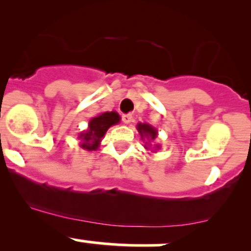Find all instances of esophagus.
<instances>
[{
  "mask_svg": "<svg viewBox=\"0 0 251 251\" xmlns=\"http://www.w3.org/2000/svg\"><path fill=\"white\" fill-rule=\"evenodd\" d=\"M121 119H123L124 124H130L132 121V115L131 114H123Z\"/></svg>",
  "mask_w": 251,
  "mask_h": 251,
  "instance_id": "1",
  "label": "esophagus"
}]
</instances>
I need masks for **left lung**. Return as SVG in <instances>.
<instances>
[{"instance_id": "left-lung-1", "label": "left lung", "mask_w": 251, "mask_h": 251, "mask_svg": "<svg viewBox=\"0 0 251 251\" xmlns=\"http://www.w3.org/2000/svg\"><path fill=\"white\" fill-rule=\"evenodd\" d=\"M137 130H138V132H140L142 140L148 141V142H146V144L148 145L149 147H147L146 146H144V147H146V149H149V147H151V144H148V143H151V141L155 140L156 135H158V131H156V128H154L153 126L149 125V124L140 123L137 125ZM154 148L159 149L160 147H159L158 144H155V147H154Z\"/></svg>"}]
</instances>
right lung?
<instances>
[{"label": "right lung", "instance_id": "right-lung-1", "mask_svg": "<svg viewBox=\"0 0 251 251\" xmlns=\"http://www.w3.org/2000/svg\"><path fill=\"white\" fill-rule=\"evenodd\" d=\"M120 121V115L116 111H105L95 116L88 123V128L78 135L81 140L80 147L86 151H96L100 147V142L104 137L110 126Z\"/></svg>", "mask_w": 251, "mask_h": 251}]
</instances>
